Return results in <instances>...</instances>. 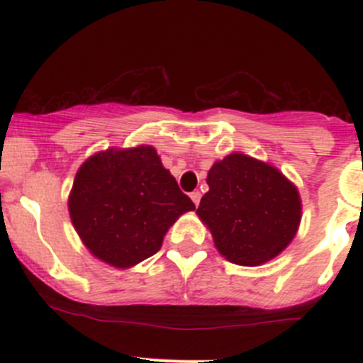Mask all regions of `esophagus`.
<instances>
[{"label":"esophagus","mask_w":363,"mask_h":363,"mask_svg":"<svg viewBox=\"0 0 363 363\" xmlns=\"http://www.w3.org/2000/svg\"><path fill=\"white\" fill-rule=\"evenodd\" d=\"M189 196H191L193 203H195L196 207H199V203H200V199H202V193H200V191H193L191 195H189Z\"/></svg>","instance_id":"1"}]
</instances>
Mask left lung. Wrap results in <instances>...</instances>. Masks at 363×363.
I'll return each instance as SVG.
<instances>
[{
	"instance_id": "1",
	"label": "left lung",
	"mask_w": 363,
	"mask_h": 363,
	"mask_svg": "<svg viewBox=\"0 0 363 363\" xmlns=\"http://www.w3.org/2000/svg\"><path fill=\"white\" fill-rule=\"evenodd\" d=\"M207 184L196 214L226 259L262 265L291 242L302 207L296 188L277 168L230 155L212 164Z\"/></svg>"
}]
</instances>
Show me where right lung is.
Instances as JSON below:
<instances>
[{
    "instance_id": "right-lung-1",
    "label": "right lung",
    "mask_w": 363,
    "mask_h": 363,
    "mask_svg": "<svg viewBox=\"0 0 363 363\" xmlns=\"http://www.w3.org/2000/svg\"><path fill=\"white\" fill-rule=\"evenodd\" d=\"M68 205L82 242L117 269L156 255L175 219L195 208L149 145L87 160L77 172Z\"/></svg>"
}]
</instances>
